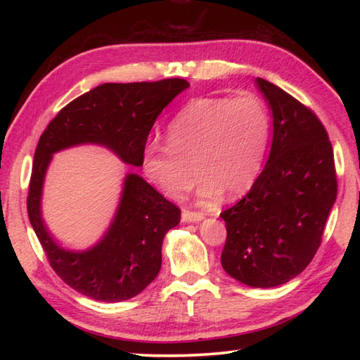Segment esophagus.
Segmentation results:
<instances>
[{
	"label": "esophagus",
	"mask_w": 360,
	"mask_h": 360,
	"mask_svg": "<svg viewBox=\"0 0 360 360\" xmlns=\"http://www.w3.org/2000/svg\"><path fill=\"white\" fill-rule=\"evenodd\" d=\"M182 222H191V224H197V222H202L205 219L203 212H192V211H187L184 210L182 211Z\"/></svg>",
	"instance_id": "1"
}]
</instances>
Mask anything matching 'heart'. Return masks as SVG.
Returning a JSON list of instances; mask_svg holds the SVG:
<instances>
[{
	"mask_svg": "<svg viewBox=\"0 0 360 360\" xmlns=\"http://www.w3.org/2000/svg\"><path fill=\"white\" fill-rule=\"evenodd\" d=\"M268 136L270 119L255 96H202L187 103L169 122L168 144H146L143 169L163 193L181 198L193 163L198 202H216L224 192L235 198L257 179Z\"/></svg>",
	"mask_w": 360,
	"mask_h": 360,
	"instance_id": "obj_1",
	"label": "heart"
}]
</instances>
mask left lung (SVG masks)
<instances>
[{
    "mask_svg": "<svg viewBox=\"0 0 360 360\" xmlns=\"http://www.w3.org/2000/svg\"><path fill=\"white\" fill-rule=\"evenodd\" d=\"M273 119L264 169L238 203L221 212V264L251 288H276L313 260L337 200L333 150L319 119L278 85L255 79Z\"/></svg>",
    "mask_w": 360,
    "mask_h": 360,
    "instance_id": "1",
    "label": "left lung"
}]
</instances>
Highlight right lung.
Returning a JSON list of instances; mask_svg holds the SVG:
<instances>
[{"label": "right lung", "mask_w": 360, "mask_h": 360, "mask_svg": "<svg viewBox=\"0 0 360 360\" xmlns=\"http://www.w3.org/2000/svg\"><path fill=\"white\" fill-rule=\"evenodd\" d=\"M191 84L184 79L103 84L71 101L42 133L34 152L27 198L30 224L53 271L79 294L98 302H124L154 281L162 243L181 221L178 206L136 173H127L115 214L94 246L71 251L52 238L42 219V187L53 154L95 144L130 167L143 165L149 131L160 112Z\"/></svg>", "instance_id": "right-lung-1"}]
</instances>
